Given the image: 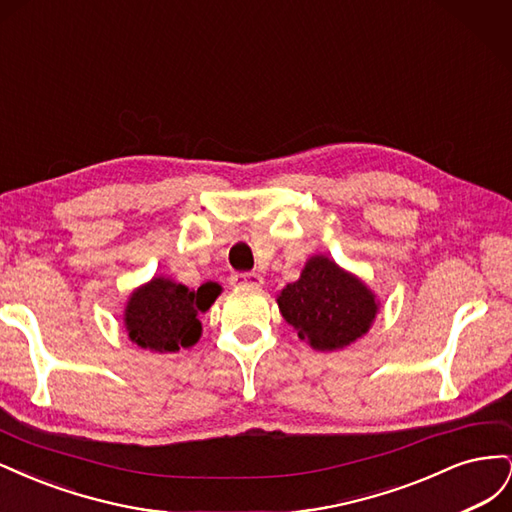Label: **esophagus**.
Returning a JSON list of instances; mask_svg holds the SVG:
<instances>
[{
    "mask_svg": "<svg viewBox=\"0 0 512 512\" xmlns=\"http://www.w3.org/2000/svg\"><path fill=\"white\" fill-rule=\"evenodd\" d=\"M262 282H265V280H262V275L256 273V271L237 273V275H232V280H230L232 286H252V288H260Z\"/></svg>",
    "mask_w": 512,
    "mask_h": 512,
    "instance_id": "34e87169",
    "label": "esophagus"
}]
</instances>
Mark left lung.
<instances>
[{"mask_svg":"<svg viewBox=\"0 0 512 512\" xmlns=\"http://www.w3.org/2000/svg\"><path fill=\"white\" fill-rule=\"evenodd\" d=\"M280 312L314 350H342L363 337L378 314L376 294L329 256H312L297 282L277 297Z\"/></svg>","mask_w":512,"mask_h":512,"instance_id":"1","label":"left lung"}]
</instances>
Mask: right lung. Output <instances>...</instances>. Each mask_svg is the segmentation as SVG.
I'll return each mask as SVG.
<instances>
[{
	"label": "right lung",
	"instance_id": "add662e5",
	"mask_svg": "<svg viewBox=\"0 0 512 512\" xmlns=\"http://www.w3.org/2000/svg\"><path fill=\"white\" fill-rule=\"evenodd\" d=\"M220 292L222 288L215 282L192 290L168 277H153L130 294L123 312L128 337L151 352L190 348L203 333L198 314H205Z\"/></svg>",
	"mask_w": 512,
	"mask_h": 512
}]
</instances>
